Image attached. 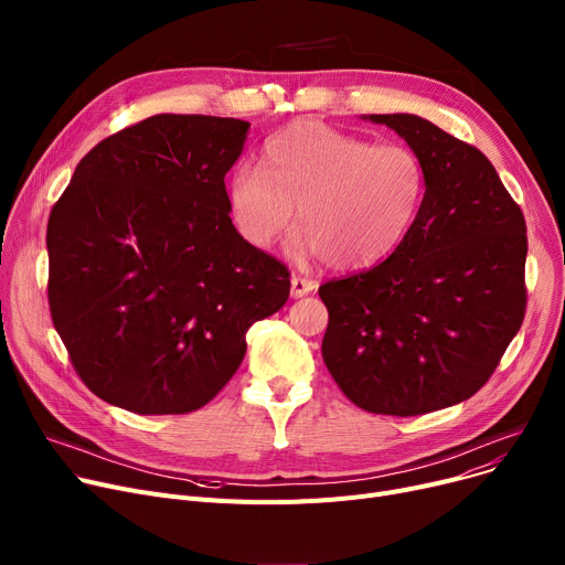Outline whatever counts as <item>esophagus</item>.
<instances>
[{
	"instance_id": "esophagus-1",
	"label": "esophagus",
	"mask_w": 565,
	"mask_h": 565,
	"mask_svg": "<svg viewBox=\"0 0 565 565\" xmlns=\"http://www.w3.org/2000/svg\"><path fill=\"white\" fill-rule=\"evenodd\" d=\"M316 286L318 284L313 279H309V277L292 275V279H290V295H292V298H305V295L316 290Z\"/></svg>"
}]
</instances>
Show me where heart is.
<instances>
[{
    "label": "heart",
    "mask_w": 565,
    "mask_h": 565,
    "mask_svg": "<svg viewBox=\"0 0 565 565\" xmlns=\"http://www.w3.org/2000/svg\"><path fill=\"white\" fill-rule=\"evenodd\" d=\"M426 167L405 143H375L318 121H298L267 139L263 167L237 164L226 203L254 247H267L298 205L295 252L337 270L387 258L419 217Z\"/></svg>",
    "instance_id": "b5f03b06"
}]
</instances>
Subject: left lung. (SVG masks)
Here are the masks:
<instances>
[{"label": "left lung", "mask_w": 565, "mask_h": 565, "mask_svg": "<svg viewBox=\"0 0 565 565\" xmlns=\"http://www.w3.org/2000/svg\"><path fill=\"white\" fill-rule=\"evenodd\" d=\"M426 167L417 222L390 258L318 288L322 360L358 407L417 417L490 380L526 311V222L490 160L414 114H371Z\"/></svg>", "instance_id": "1"}]
</instances>
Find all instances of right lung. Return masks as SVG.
<instances>
[{"mask_svg":"<svg viewBox=\"0 0 565 565\" xmlns=\"http://www.w3.org/2000/svg\"><path fill=\"white\" fill-rule=\"evenodd\" d=\"M249 124L156 114L88 151L47 220V305L79 380L135 414H188L243 364L288 267L235 231L224 175Z\"/></svg>","mask_w":565,"mask_h":565,"instance_id":"add662e5","label":"right lung"}]
</instances>
